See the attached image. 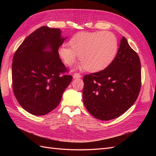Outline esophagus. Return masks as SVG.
<instances>
[{
  "mask_svg": "<svg viewBox=\"0 0 156 156\" xmlns=\"http://www.w3.org/2000/svg\"><path fill=\"white\" fill-rule=\"evenodd\" d=\"M82 76L79 73H74L73 75V79H78V78H81Z\"/></svg>",
  "mask_w": 156,
  "mask_h": 156,
  "instance_id": "obj_1",
  "label": "esophagus"
}]
</instances>
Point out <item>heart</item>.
I'll list each match as a JSON object with an SVG mask.
<instances>
[{"mask_svg": "<svg viewBox=\"0 0 156 156\" xmlns=\"http://www.w3.org/2000/svg\"><path fill=\"white\" fill-rule=\"evenodd\" d=\"M68 44L62 45L58 54L64 63L70 66L79 56L81 68L91 73L106 69L115 59L119 43L110 32H80L74 34Z\"/></svg>", "mask_w": 156, "mask_h": 156, "instance_id": "1", "label": "heart"}]
</instances>
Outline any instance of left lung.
Returning a JSON list of instances; mask_svg holds the SVG:
<instances>
[{
    "instance_id": "8db88e82",
    "label": "left lung",
    "mask_w": 156,
    "mask_h": 156,
    "mask_svg": "<svg viewBox=\"0 0 156 156\" xmlns=\"http://www.w3.org/2000/svg\"><path fill=\"white\" fill-rule=\"evenodd\" d=\"M84 105L96 119L109 120L129 109L137 98L141 85L137 53L122 37L114 60L101 72L83 78Z\"/></svg>"
}]
</instances>
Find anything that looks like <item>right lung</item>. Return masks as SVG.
Returning <instances> with one entry per match:
<instances>
[{"mask_svg": "<svg viewBox=\"0 0 156 156\" xmlns=\"http://www.w3.org/2000/svg\"><path fill=\"white\" fill-rule=\"evenodd\" d=\"M59 29L41 27L27 37L13 58V90L24 109L45 115L58 105L72 76L62 75L66 68L58 49L66 37Z\"/></svg>", "mask_w": 156, "mask_h": 156, "instance_id": "right-lung-1", "label": "right lung"}]
</instances>
